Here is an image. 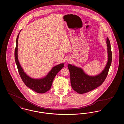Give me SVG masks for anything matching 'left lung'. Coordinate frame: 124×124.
Returning a JSON list of instances; mask_svg holds the SVG:
<instances>
[{
	"mask_svg": "<svg viewBox=\"0 0 124 124\" xmlns=\"http://www.w3.org/2000/svg\"><path fill=\"white\" fill-rule=\"evenodd\" d=\"M108 61L104 70L96 76L86 75L82 69L71 64L68 65L70 73L71 84L72 89L79 94L88 93L101 85L108 75L112 63V53L109 39H106Z\"/></svg>",
	"mask_w": 124,
	"mask_h": 124,
	"instance_id": "1",
	"label": "left lung"
}]
</instances>
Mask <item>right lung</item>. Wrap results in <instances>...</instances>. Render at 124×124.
I'll return each instance as SVG.
<instances>
[{"mask_svg":"<svg viewBox=\"0 0 124 124\" xmlns=\"http://www.w3.org/2000/svg\"><path fill=\"white\" fill-rule=\"evenodd\" d=\"M19 34V33L18 34L16 39L15 59L20 76L26 86L30 88L39 93H45L51 89L54 78L58 72L64 67V64H60L53 67L47 76L43 78L34 79L29 77L24 72L18 60V42Z\"/></svg>","mask_w":124,"mask_h":124,"instance_id":"right-lung-1","label":"right lung"}]
</instances>
